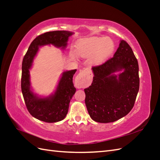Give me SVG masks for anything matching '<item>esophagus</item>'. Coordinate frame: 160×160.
<instances>
[{"label": "esophagus", "mask_w": 160, "mask_h": 160, "mask_svg": "<svg viewBox=\"0 0 160 160\" xmlns=\"http://www.w3.org/2000/svg\"><path fill=\"white\" fill-rule=\"evenodd\" d=\"M85 71H81L77 75L75 80V85L77 88H83L85 86V83L83 81Z\"/></svg>", "instance_id": "34e87169"}]
</instances>
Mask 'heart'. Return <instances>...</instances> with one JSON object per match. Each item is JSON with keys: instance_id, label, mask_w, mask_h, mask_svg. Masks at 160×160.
<instances>
[{"instance_id": "b5f03b06", "label": "heart", "mask_w": 160, "mask_h": 160, "mask_svg": "<svg viewBox=\"0 0 160 160\" xmlns=\"http://www.w3.org/2000/svg\"><path fill=\"white\" fill-rule=\"evenodd\" d=\"M114 50V43L110 38L92 37L81 39L75 46L76 55L90 58L92 65H99L107 60Z\"/></svg>"}]
</instances>
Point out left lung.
I'll use <instances>...</instances> for the list:
<instances>
[{
	"label": "left lung",
	"instance_id": "1",
	"mask_svg": "<svg viewBox=\"0 0 160 160\" xmlns=\"http://www.w3.org/2000/svg\"><path fill=\"white\" fill-rule=\"evenodd\" d=\"M123 70L118 76L114 74ZM91 85L85 89L91 118L99 123L115 122L132 109L139 88V66L128 43L122 40L113 57L92 67Z\"/></svg>",
	"mask_w": 160,
	"mask_h": 160
}]
</instances>
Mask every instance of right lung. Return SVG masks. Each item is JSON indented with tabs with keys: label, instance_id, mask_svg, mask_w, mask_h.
<instances>
[{
	"label": "right lung",
	"instance_id": "obj_1",
	"mask_svg": "<svg viewBox=\"0 0 160 160\" xmlns=\"http://www.w3.org/2000/svg\"><path fill=\"white\" fill-rule=\"evenodd\" d=\"M73 32L67 31L47 32L38 35L32 41L24 56L22 63L21 90L26 107L30 114L38 120L54 123L63 119L68 113L69 106L76 89L72 77L76 69L62 72L55 93L47 98H38L31 89L29 69L33 59L41 46L52 45L65 49L69 37Z\"/></svg>",
	"mask_w": 160,
	"mask_h": 160
}]
</instances>
